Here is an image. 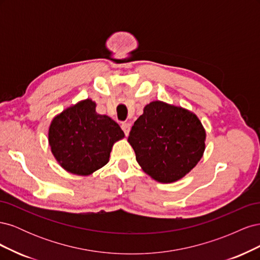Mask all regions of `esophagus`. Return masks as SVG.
Listing matches in <instances>:
<instances>
[{"mask_svg": "<svg viewBox=\"0 0 260 260\" xmlns=\"http://www.w3.org/2000/svg\"><path fill=\"white\" fill-rule=\"evenodd\" d=\"M121 129L123 130L124 135L128 136V135H129V131H130V124H129L128 122H123V123L121 124Z\"/></svg>", "mask_w": 260, "mask_h": 260, "instance_id": "esophagus-1", "label": "esophagus"}]
</instances>
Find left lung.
<instances>
[{
  "mask_svg": "<svg viewBox=\"0 0 260 260\" xmlns=\"http://www.w3.org/2000/svg\"><path fill=\"white\" fill-rule=\"evenodd\" d=\"M205 140V129L194 113L154 101L132 125L128 142L145 174L158 182L171 183L198 165Z\"/></svg>",
  "mask_w": 260,
  "mask_h": 260,
  "instance_id": "1",
  "label": "left lung"
}]
</instances>
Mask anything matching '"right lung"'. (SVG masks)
I'll return each mask as SVG.
<instances>
[{"mask_svg":"<svg viewBox=\"0 0 260 260\" xmlns=\"http://www.w3.org/2000/svg\"><path fill=\"white\" fill-rule=\"evenodd\" d=\"M91 99L78 102L53 118L49 144L66 171L89 176L108 162L114 143L124 133L111 117L100 115Z\"/></svg>","mask_w":260,"mask_h":260,"instance_id":"right-lung-1","label":"right lung"}]
</instances>
